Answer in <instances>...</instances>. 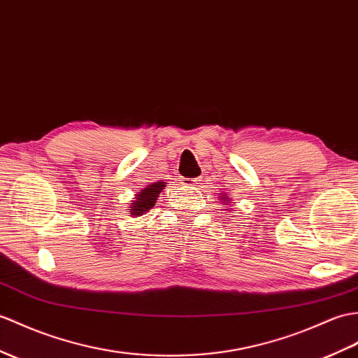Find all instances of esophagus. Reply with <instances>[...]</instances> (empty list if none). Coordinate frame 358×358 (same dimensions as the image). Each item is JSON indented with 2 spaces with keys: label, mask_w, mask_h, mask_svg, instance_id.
Segmentation results:
<instances>
[{
  "label": "esophagus",
  "mask_w": 358,
  "mask_h": 358,
  "mask_svg": "<svg viewBox=\"0 0 358 358\" xmlns=\"http://www.w3.org/2000/svg\"><path fill=\"white\" fill-rule=\"evenodd\" d=\"M180 181H181V185L194 187V186H198L199 181H201V180H199V178H181Z\"/></svg>",
  "instance_id": "esophagus-1"
}]
</instances>
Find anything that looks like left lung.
I'll list each match as a JSON object with an SVG mask.
<instances>
[{
    "label": "left lung",
    "instance_id": "obj_1",
    "mask_svg": "<svg viewBox=\"0 0 358 358\" xmlns=\"http://www.w3.org/2000/svg\"><path fill=\"white\" fill-rule=\"evenodd\" d=\"M222 201H224V203H226V201H227V199H222Z\"/></svg>",
    "mask_w": 358,
    "mask_h": 358
}]
</instances>
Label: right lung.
I'll return each instance as SVG.
<instances>
[{"instance_id":"add662e5","label":"right lung","mask_w":358,"mask_h":358,"mask_svg":"<svg viewBox=\"0 0 358 358\" xmlns=\"http://www.w3.org/2000/svg\"><path fill=\"white\" fill-rule=\"evenodd\" d=\"M162 189H164V182L159 181V182H152V185L146 186L141 192L136 196L134 201L131 203V215H143L145 212H149L155 204L157 196L160 195Z\"/></svg>"}]
</instances>
